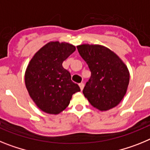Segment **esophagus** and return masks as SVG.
Instances as JSON below:
<instances>
[{
	"label": "esophagus",
	"instance_id": "esophagus-1",
	"mask_svg": "<svg viewBox=\"0 0 150 150\" xmlns=\"http://www.w3.org/2000/svg\"><path fill=\"white\" fill-rule=\"evenodd\" d=\"M79 87H80L81 90L82 91L83 88H84V83H80V84H79Z\"/></svg>",
	"mask_w": 150,
	"mask_h": 150
}]
</instances>
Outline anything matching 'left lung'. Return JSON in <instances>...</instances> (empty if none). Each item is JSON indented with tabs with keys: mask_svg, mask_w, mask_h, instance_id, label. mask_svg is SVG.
Wrapping results in <instances>:
<instances>
[{
	"mask_svg": "<svg viewBox=\"0 0 150 150\" xmlns=\"http://www.w3.org/2000/svg\"><path fill=\"white\" fill-rule=\"evenodd\" d=\"M91 72L83 93L90 103L100 110H108L122 101L129 84L127 66L115 53L101 45L77 47Z\"/></svg>",
	"mask_w": 150,
	"mask_h": 150,
	"instance_id": "left-lung-1",
	"label": "left lung"
}]
</instances>
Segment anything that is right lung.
I'll use <instances>...</instances> for the list:
<instances>
[{
	"label": "right lung",
	"mask_w": 150,
	"mask_h": 150,
	"mask_svg": "<svg viewBox=\"0 0 150 150\" xmlns=\"http://www.w3.org/2000/svg\"><path fill=\"white\" fill-rule=\"evenodd\" d=\"M75 47L58 41L44 45L27 67L25 82L31 98L44 112L59 114L70 103L72 94L81 91L71 80L62 62L75 52Z\"/></svg>",
	"instance_id": "1"
}]
</instances>
